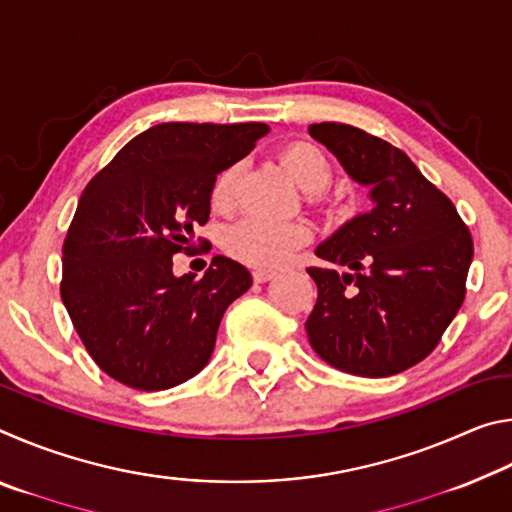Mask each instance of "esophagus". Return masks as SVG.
I'll use <instances>...</instances> for the list:
<instances>
[{
  "instance_id": "obj_1",
  "label": "esophagus",
  "mask_w": 512,
  "mask_h": 512,
  "mask_svg": "<svg viewBox=\"0 0 512 512\" xmlns=\"http://www.w3.org/2000/svg\"><path fill=\"white\" fill-rule=\"evenodd\" d=\"M275 277V271H266V268H257V271H253V280L257 284H264L268 280H273Z\"/></svg>"
}]
</instances>
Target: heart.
I'll return each instance as SVG.
<instances>
[{
    "label": "heart",
    "instance_id": "1",
    "mask_svg": "<svg viewBox=\"0 0 512 512\" xmlns=\"http://www.w3.org/2000/svg\"><path fill=\"white\" fill-rule=\"evenodd\" d=\"M284 171L293 183L309 194H318L332 180L325 153L307 142L287 146L280 155ZM237 167L225 169L212 189V203L225 207L232 198ZM311 239V228L302 221H280L268 216H244L223 232V248L230 257L255 268H277Z\"/></svg>",
    "mask_w": 512,
    "mask_h": 512
}]
</instances>
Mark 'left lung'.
Here are the masks:
<instances>
[{"instance_id":"1","label":"left lung","mask_w":512,"mask_h":512,"mask_svg":"<svg viewBox=\"0 0 512 512\" xmlns=\"http://www.w3.org/2000/svg\"><path fill=\"white\" fill-rule=\"evenodd\" d=\"M309 135L368 187L372 203L316 248L348 271L307 268L318 287L305 323L309 343L350 375H397L436 348L461 309L474 255L470 230L393 144L336 121L311 124Z\"/></svg>"}]
</instances>
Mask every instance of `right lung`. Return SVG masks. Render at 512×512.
I'll return each mask as SVG.
<instances>
[{
	"mask_svg": "<svg viewBox=\"0 0 512 512\" xmlns=\"http://www.w3.org/2000/svg\"><path fill=\"white\" fill-rule=\"evenodd\" d=\"M268 131L257 121L158 124L85 187L63 244L60 296L85 350L112 379L167 391L207 366L225 309L253 277L223 255L198 280L178 277L171 257L196 248L216 173Z\"/></svg>",
	"mask_w": 512,
	"mask_h": 512,
	"instance_id": "1",
	"label": "right lung"
}]
</instances>
